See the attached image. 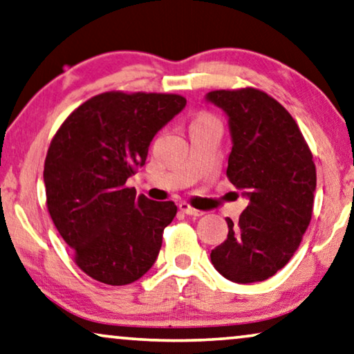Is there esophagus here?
I'll return each instance as SVG.
<instances>
[{"instance_id": "esophagus-1", "label": "esophagus", "mask_w": 354, "mask_h": 354, "mask_svg": "<svg viewBox=\"0 0 354 354\" xmlns=\"http://www.w3.org/2000/svg\"><path fill=\"white\" fill-rule=\"evenodd\" d=\"M179 209H181L183 213H186L187 216H195V218H198V216H202V214H203V211L195 209L194 207H191V205L186 203V202L179 203Z\"/></svg>"}]
</instances>
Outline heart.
I'll use <instances>...</instances> for the list:
<instances>
[{
  "label": "heart",
  "instance_id": "1",
  "mask_svg": "<svg viewBox=\"0 0 354 354\" xmlns=\"http://www.w3.org/2000/svg\"><path fill=\"white\" fill-rule=\"evenodd\" d=\"M197 120H216V118H214V115L208 114V113H202V114H198Z\"/></svg>",
  "mask_w": 354,
  "mask_h": 354
}]
</instances>
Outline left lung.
I'll list each match as a JSON object with an SVG mask.
<instances>
[{
    "label": "left lung",
    "instance_id": "8db88e82",
    "mask_svg": "<svg viewBox=\"0 0 354 354\" xmlns=\"http://www.w3.org/2000/svg\"><path fill=\"white\" fill-rule=\"evenodd\" d=\"M207 100L229 115L227 178L250 198L239 224L225 219L227 239L211 262L230 281H263L289 262L312 221L313 154L286 108L259 88L213 91Z\"/></svg>",
    "mask_w": 354,
    "mask_h": 354
}]
</instances>
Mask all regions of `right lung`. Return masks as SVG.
I'll return each mask as SVG.
<instances>
[{"label":"right lung","instance_id":"right-lung-1","mask_svg":"<svg viewBox=\"0 0 354 354\" xmlns=\"http://www.w3.org/2000/svg\"><path fill=\"white\" fill-rule=\"evenodd\" d=\"M184 106L186 98L176 93L104 92L73 111L50 141L47 209L76 266L100 283H133L159 256L176 205L136 195L127 179Z\"/></svg>","mask_w":354,"mask_h":354}]
</instances>
